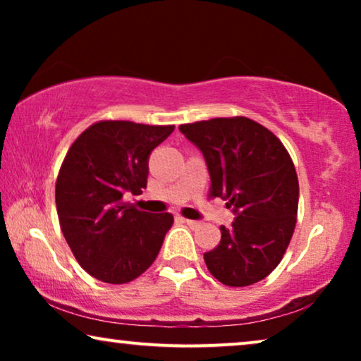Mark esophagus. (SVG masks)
<instances>
[{
	"label": "esophagus",
	"instance_id": "obj_1",
	"mask_svg": "<svg viewBox=\"0 0 361 361\" xmlns=\"http://www.w3.org/2000/svg\"><path fill=\"white\" fill-rule=\"evenodd\" d=\"M180 221H184L185 225L192 226V228H195V226H199V225H200L199 221H194V220H189V219H182V216H180Z\"/></svg>",
	"mask_w": 361,
	"mask_h": 361
}]
</instances>
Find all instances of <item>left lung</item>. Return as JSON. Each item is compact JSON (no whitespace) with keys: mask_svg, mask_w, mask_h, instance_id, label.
<instances>
[{"mask_svg":"<svg viewBox=\"0 0 361 361\" xmlns=\"http://www.w3.org/2000/svg\"><path fill=\"white\" fill-rule=\"evenodd\" d=\"M202 151L210 174V197L233 209L230 228L204 255L215 279L245 288L264 279L281 263L298 219L299 182L283 142L246 116L212 118L180 125Z\"/></svg>","mask_w":361,"mask_h":361,"instance_id":"obj_1","label":"left lung"}]
</instances>
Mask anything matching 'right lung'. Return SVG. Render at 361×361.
Returning <instances> with one entry per match:
<instances>
[{
	"label": "right lung",
	"mask_w": 361,
	"mask_h": 361,
	"mask_svg": "<svg viewBox=\"0 0 361 361\" xmlns=\"http://www.w3.org/2000/svg\"><path fill=\"white\" fill-rule=\"evenodd\" d=\"M174 125L93 123L67 151L56 182L61 230L78 264L108 284H125L154 263L174 224L123 200L146 189L151 151Z\"/></svg>",
	"instance_id": "1"
}]
</instances>
